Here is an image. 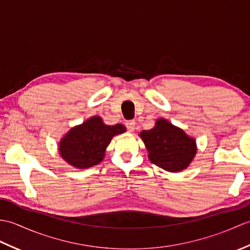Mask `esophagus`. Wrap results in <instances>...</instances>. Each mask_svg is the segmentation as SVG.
<instances>
[{"mask_svg":"<svg viewBox=\"0 0 250 250\" xmlns=\"http://www.w3.org/2000/svg\"><path fill=\"white\" fill-rule=\"evenodd\" d=\"M125 125L130 132H133L135 130V121L134 120L125 121Z\"/></svg>","mask_w":250,"mask_h":250,"instance_id":"34e87169","label":"esophagus"}]
</instances>
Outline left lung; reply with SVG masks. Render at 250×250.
<instances>
[{
  "mask_svg": "<svg viewBox=\"0 0 250 250\" xmlns=\"http://www.w3.org/2000/svg\"><path fill=\"white\" fill-rule=\"evenodd\" d=\"M139 136L144 142L150 162L171 173L187 168L198 150L194 137L164 118L157 119L152 129L142 131Z\"/></svg>",
  "mask_w": 250,
  "mask_h": 250,
  "instance_id": "left-lung-1",
  "label": "left lung"
}]
</instances>
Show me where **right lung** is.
Masks as SVG:
<instances>
[{
  "label": "right lung",
  "instance_id": "1",
  "mask_svg": "<svg viewBox=\"0 0 250 250\" xmlns=\"http://www.w3.org/2000/svg\"><path fill=\"white\" fill-rule=\"evenodd\" d=\"M125 131L124 125H108L100 116H92L63 135L58 150L70 166L81 169L91 167L103 161L111 139Z\"/></svg>",
  "mask_w": 250,
  "mask_h": 250
}]
</instances>
